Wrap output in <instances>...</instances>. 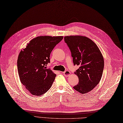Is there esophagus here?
<instances>
[{
    "label": "esophagus",
    "mask_w": 123,
    "mask_h": 123,
    "mask_svg": "<svg viewBox=\"0 0 123 123\" xmlns=\"http://www.w3.org/2000/svg\"><path fill=\"white\" fill-rule=\"evenodd\" d=\"M63 74L64 76L68 77L70 75V72L69 71H65L64 72H63Z\"/></svg>",
    "instance_id": "34e87169"
}]
</instances>
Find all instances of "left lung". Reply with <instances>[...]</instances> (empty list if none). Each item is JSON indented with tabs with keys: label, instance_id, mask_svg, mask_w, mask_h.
Returning <instances> with one entry per match:
<instances>
[{
	"label": "left lung",
	"instance_id": "obj_1",
	"mask_svg": "<svg viewBox=\"0 0 123 123\" xmlns=\"http://www.w3.org/2000/svg\"><path fill=\"white\" fill-rule=\"evenodd\" d=\"M69 48L74 65L80 66L74 72L79 82L74 87L80 93L86 94L100 81L104 68V59L99 49L93 40L81 35L64 37Z\"/></svg>",
	"mask_w": 123,
	"mask_h": 123
}]
</instances>
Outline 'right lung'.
I'll use <instances>...</instances> for the list:
<instances>
[{
  "mask_svg": "<svg viewBox=\"0 0 123 123\" xmlns=\"http://www.w3.org/2000/svg\"><path fill=\"white\" fill-rule=\"evenodd\" d=\"M63 38V36H37L20 52L18 74L21 83L32 95L40 96L52 87L56 74L46 66L50 62V54Z\"/></svg>",
  "mask_w": 123,
  "mask_h": 123,
  "instance_id": "1",
  "label": "right lung"
}]
</instances>
